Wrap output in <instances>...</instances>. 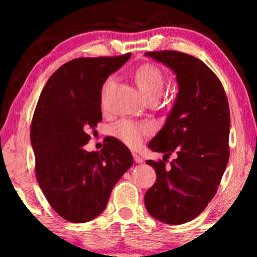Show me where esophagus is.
Wrapping results in <instances>:
<instances>
[{
  "instance_id": "obj_1",
  "label": "esophagus",
  "mask_w": 257,
  "mask_h": 257,
  "mask_svg": "<svg viewBox=\"0 0 257 257\" xmlns=\"http://www.w3.org/2000/svg\"><path fill=\"white\" fill-rule=\"evenodd\" d=\"M133 157H134V161L137 162V163H143L144 162V158L141 157V156H139L138 153H133Z\"/></svg>"
}]
</instances>
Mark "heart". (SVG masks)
Segmentation results:
<instances>
[{
    "label": "heart",
    "instance_id": "heart-1",
    "mask_svg": "<svg viewBox=\"0 0 257 257\" xmlns=\"http://www.w3.org/2000/svg\"><path fill=\"white\" fill-rule=\"evenodd\" d=\"M137 83L146 98L150 96H159L164 87L163 71L152 63H145L138 67L135 71ZM113 82V76H108L102 84V96L105 91ZM152 132L151 124L145 122H134V120L123 119L113 125L112 134L122 143L128 146H138L141 143L144 137L149 135Z\"/></svg>",
    "mask_w": 257,
    "mask_h": 257
}]
</instances>
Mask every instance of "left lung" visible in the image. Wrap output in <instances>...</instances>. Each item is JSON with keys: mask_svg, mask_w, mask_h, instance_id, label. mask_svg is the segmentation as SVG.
<instances>
[{"mask_svg": "<svg viewBox=\"0 0 257 257\" xmlns=\"http://www.w3.org/2000/svg\"><path fill=\"white\" fill-rule=\"evenodd\" d=\"M175 72L179 93L166 124L149 147L164 153L147 161L155 185L145 193L151 216L169 225L196 219L214 198L229 158V107L217 76L202 60L178 51L147 52ZM172 153L177 158L167 166Z\"/></svg>", "mask_w": 257, "mask_h": 257, "instance_id": "obj_1", "label": "left lung"}]
</instances>
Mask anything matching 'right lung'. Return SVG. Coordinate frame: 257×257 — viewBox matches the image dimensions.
Instances as JSON below:
<instances>
[{
    "label": "right lung",
    "instance_id": "add662e5",
    "mask_svg": "<svg viewBox=\"0 0 257 257\" xmlns=\"http://www.w3.org/2000/svg\"><path fill=\"white\" fill-rule=\"evenodd\" d=\"M77 58L49 77L31 122L35 174L47 200L70 222L93 220L104 211L113 186L133 166L124 144L107 137L101 151L87 152L89 129L102 119L105 79L131 58Z\"/></svg>",
    "mask_w": 257,
    "mask_h": 257
}]
</instances>
